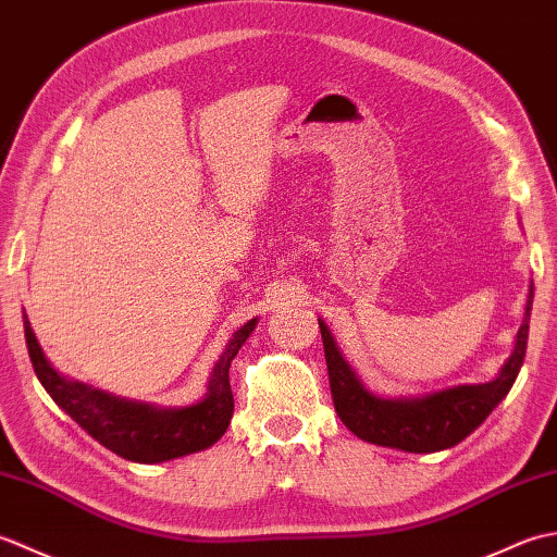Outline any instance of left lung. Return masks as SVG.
<instances>
[{"label": "left lung", "mask_w": 557, "mask_h": 557, "mask_svg": "<svg viewBox=\"0 0 557 557\" xmlns=\"http://www.w3.org/2000/svg\"><path fill=\"white\" fill-rule=\"evenodd\" d=\"M531 304H534V282L529 287L524 321L517 330L515 351L493 381L455 385L419 397H377L366 389L361 377L339 354L327 325L318 318L337 417L354 435L373 445L397 447L405 453H441L455 447L488 419V413L500 405L517 381L527 354Z\"/></svg>", "instance_id": "left-lung-1"}]
</instances>
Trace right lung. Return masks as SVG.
I'll list each match as a JSON object with an SVG mask.
<instances>
[{
  "label": "right lung",
  "instance_id": "right-lung-1",
  "mask_svg": "<svg viewBox=\"0 0 557 557\" xmlns=\"http://www.w3.org/2000/svg\"><path fill=\"white\" fill-rule=\"evenodd\" d=\"M256 323L258 318L244 323L232 335L210 373L203 399L188 407H152L148 401L114 397L57 373L35 339L28 315L23 313V333H26L33 369L47 395L100 445L140 465H158V461L200 453L220 441L234 411L230 366L253 333Z\"/></svg>",
  "mask_w": 557,
  "mask_h": 557
}]
</instances>
